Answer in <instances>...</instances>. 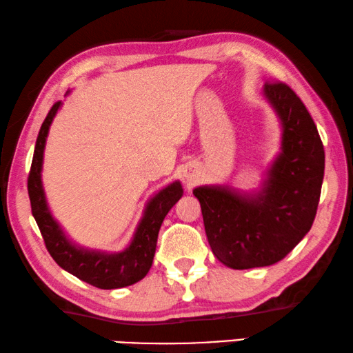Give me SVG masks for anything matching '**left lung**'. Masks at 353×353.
I'll return each instance as SVG.
<instances>
[{"instance_id": "8db88e82", "label": "left lung", "mask_w": 353, "mask_h": 353, "mask_svg": "<svg viewBox=\"0 0 353 353\" xmlns=\"http://www.w3.org/2000/svg\"><path fill=\"white\" fill-rule=\"evenodd\" d=\"M263 96L281 119L282 152L261 190L194 189L214 256L234 270L282 261L310 231L323 186L324 145L305 105L282 82L265 83Z\"/></svg>"}]
</instances>
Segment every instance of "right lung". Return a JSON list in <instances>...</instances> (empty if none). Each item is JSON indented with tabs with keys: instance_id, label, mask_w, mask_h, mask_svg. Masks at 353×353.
Here are the masks:
<instances>
[{
	"instance_id": "obj_1",
	"label": "right lung",
	"mask_w": 353,
	"mask_h": 353,
	"mask_svg": "<svg viewBox=\"0 0 353 353\" xmlns=\"http://www.w3.org/2000/svg\"><path fill=\"white\" fill-rule=\"evenodd\" d=\"M60 107L61 102H55L52 105L46 119L41 123L39 136H37L32 165H30L28 178V192L34 219L39 225L49 254L52 256L59 267L68 273L102 290L133 285L142 277H145L152 267L159 228L163 225L167 212L183 196L181 184L180 181L172 183L150 199L145 206L144 215L136 228L132 243L123 251L102 252L74 245L49 211L41 184L43 152H45L49 127H51L52 119Z\"/></svg>"
}]
</instances>
